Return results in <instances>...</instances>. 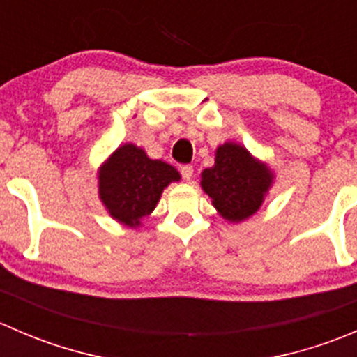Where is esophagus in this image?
Segmentation results:
<instances>
[{
	"instance_id": "esophagus-1",
	"label": "esophagus",
	"mask_w": 357,
	"mask_h": 357,
	"mask_svg": "<svg viewBox=\"0 0 357 357\" xmlns=\"http://www.w3.org/2000/svg\"><path fill=\"white\" fill-rule=\"evenodd\" d=\"M181 176L185 181H192L193 179V165H181Z\"/></svg>"
}]
</instances>
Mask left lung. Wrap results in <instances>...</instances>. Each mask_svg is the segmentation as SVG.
<instances>
[{"label":"left lung","instance_id":"left-lung-1","mask_svg":"<svg viewBox=\"0 0 357 357\" xmlns=\"http://www.w3.org/2000/svg\"><path fill=\"white\" fill-rule=\"evenodd\" d=\"M271 179V171L243 146L225 143L215 152V164L202 172V188L222 218L238 222L257 212Z\"/></svg>","mask_w":357,"mask_h":357}]
</instances>
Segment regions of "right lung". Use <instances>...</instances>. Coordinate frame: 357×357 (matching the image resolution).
<instances>
[{"label": "right lung", "instance_id": "obj_1", "mask_svg": "<svg viewBox=\"0 0 357 357\" xmlns=\"http://www.w3.org/2000/svg\"><path fill=\"white\" fill-rule=\"evenodd\" d=\"M178 179L172 165L152 160L128 143L115 150L100 171V199L112 218L135 228L155 208L162 190Z\"/></svg>", "mask_w": 357, "mask_h": 357}]
</instances>
